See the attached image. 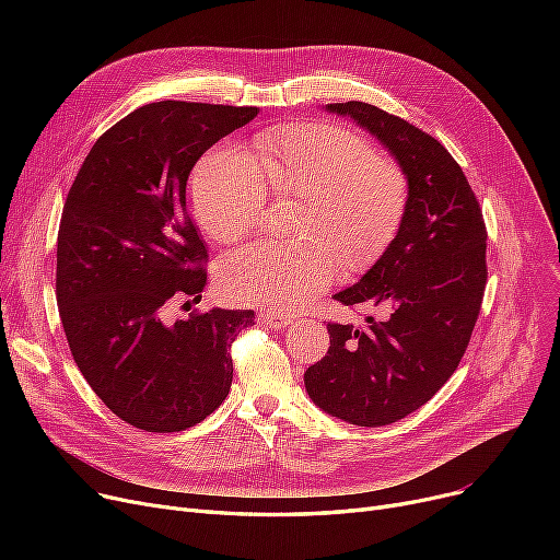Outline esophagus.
I'll return each mask as SVG.
<instances>
[{
    "label": "esophagus",
    "mask_w": 560,
    "mask_h": 560,
    "mask_svg": "<svg viewBox=\"0 0 560 560\" xmlns=\"http://www.w3.org/2000/svg\"><path fill=\"white\" fill-rule=\"evenodd\" d=\"M258 319L262 322L265 327H270V329H283V327L292 325V317H290V315H283V313H268V311H262V313L258 315Z\"/></svg>",
    "instance_id": "obj_1"
}]
</instances>
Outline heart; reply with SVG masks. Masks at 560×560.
I'll list each match as a JSON object with an SVG mask.
<instances>
[{"mask_svg":"<svg viewBox=\"0 0 560 560\" xmlns=\"http://www.w3.org/2000/svg\"><path fill=\"white\" fill-rule=\"evenodd\" d=\"M268 186L302 197L295 220L302 241L229 252L218 283L229 300L270 311L311 302L334 281L338 260L345 270L365 268L393 243L408 203L404 167L374 154L359 133L334 125L283 127L258 138L256 156L224 142L197 163L190 199L206 235H243L258 220Z\"/></svg>","mask_w":560,"mask_h":560,"instance_id":"1","label":"heart"}]
</instances>
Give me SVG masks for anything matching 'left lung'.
<instances>
[{
    "mask_svg": "<svg viewBox=\"0 0 560 560\" xmlns=\"http://www.w3.org/2000/svg\"><path fill=\"white\" fill-rule=\"evenodd\" d=\"M386 147L408 176V203L386 252L334 300L386 306L368 327L329 325L327 357L304 374L325 413L393 424L427 404L458 368L486 290V224L460 165L429 133L365 102L327 104Z\"/></svg>",
    "mask_w": 560,
    "mask_h": 560,
    "instance_id": "obj_1",
    "label": "left lung"
}]
</instances>
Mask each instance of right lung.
I'll use <instances>...</instances> for the list:
<instances>
[{"label":"right lung","instance_id":"right-lung-1","mask_svg":"<svg viewBox=\"0 0 560 560\" xmlns=\"http://www.w3.org/2000/svg\"><path fill=\"white\" fill-rule=\"evenodd\" d=\"M256 115V106L170 100L140 106L93 144L68 192L58 313L88 386L136 429H190L229 395V349L254 311L211 308L176 322L163 313L174 300L199 302L206 285L188 176Z\"/></svg>","mask_w":560,"mask_h":560}]
</instances>
